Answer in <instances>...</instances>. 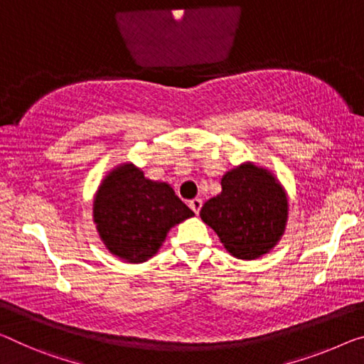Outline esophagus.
Instances as JSON below:
<instances>
[{
  "instance_id": "esophagus-1",
  "label": "esophagus",
  "mask_w": 364,
  "mask_h": 364,
  "mask_svg": "<svg viewBox=\"0 0 364 364\" xmlns=\"http://www.w3.org/2000/svg\"><path fill=\"white\" fill-rule=\"evenodd\" d=\"M190 208L193 210V213L195 215H198L200 213V208H201V200L200 198H193V200H190Z\"/></svg>"
}]
</instances>
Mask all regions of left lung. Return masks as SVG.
Wrapping results in <instances>:
<instances>
[{
    "label": "left lung",
    "mask_w": 364,
    "mask_h": 364,
    "mask_svg": "<svg viewBox=\"0 0 364 364\" xmlns=\"http://www.w3.org/2000/svg\"><path fill=\"white\" fill-rule=\"evenodd\" d=\"M221 193L201 206L200 216L231 255L252 260L267 254L283 236L288 198L267 169L252 163L226 172Z\"/></svg>",
    "instance_id": "obj_1"
}]
</instances>
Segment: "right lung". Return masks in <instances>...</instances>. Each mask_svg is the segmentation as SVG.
<instances>
[{
  "label": "right lung",
  "mask_w": 364,
  "mask_h": 364,
  "mask_svg": "<svg viewBox=\"0 0 364 364\" xmlns=\"http://www.w3.org/2000/svg\"><path fill=\"white\" fill-rule=\"evenodd\" d=\"M92 211L105 247L130 264L151 259L169 229L193 216L167 183L149 181L133 164H122L104 178Z\"/></svg>",
  "instance_id": "1"
}]
</instances>
